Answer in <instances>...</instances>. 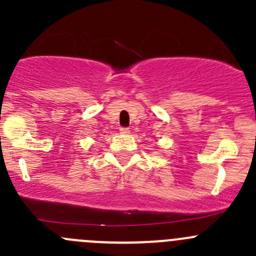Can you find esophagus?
<instances>
[{"mask_svg":"<svg viewBox=\"0 0 256 256\" xmlns=\"http://www.w3.org/2000/svg\"><path fill=\"white\" fill-rule=\"evenodd\" d=\"M120 132L124 135H128V134H130V130L128 128H120Z\"/></svg>","mask_w":256,"mask_h":256,"instance_id":"1","label":"esophagus"}]
</instances>
